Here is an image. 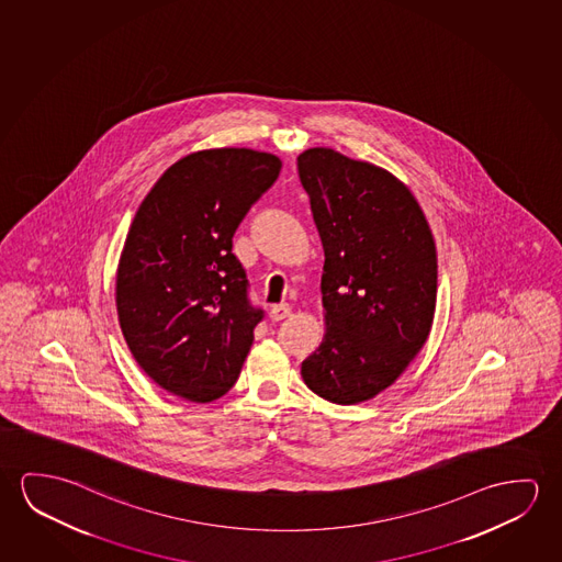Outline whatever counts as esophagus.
I'll list each match as a JSON object with an SVG mask.
<instances>
[{
  "label": "esophagus",
  "mask_w": 562,
  "mask_h": 562,
  "mask_svg": "<svg viewBox=\"0 0 562 562\" xmlns=\"http://www.w3.org/2000/svg\"><path fill=\"white\" fill-rule=\"evenodd\" d=\"M290 315H292V307L288 303H280V305H274L270 310V319L272 321H282L290 317Z\"/></svg>",
  "instance_id": "esophagus-1"
}]
</instances>
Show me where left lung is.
Segmentation results:
<instances>
[{
	"mask_svg": "<svg viewBox=\"0 0 562 562\" xmlns=\"http://www.w3.org/2000/svg\"><path fill=\"white\" fill-rule=\"evenodd\" d=\"M297 171L325 250V333L302 378L325 401L358 405L393 385L432 330V229L415 194L383 167L310 147Z\"/></svg>",
	"mask_w": 562,
	"mask_h": 562,
	"instance_id": "left-lung-1",
	"label": "left lung"
}]
</instances>
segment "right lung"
Listing matches in <instances>:
<instances>
[{
	"instance_id": "add662e5",
	"label": "right lung",
	"mask_w": 562,
	"mask_h": 562,
	"mask_svg": "<svg viewBox=\"0 0 562 562\" xmlns=\"http://www.w3.org/2000/svg\"><path fill=\"white\" fill-rule=\"evenodd\" d=\"M280 169V157L249 147L200 149L157 179L130 224L119 323L139 368L177 397L212 403L239 378L262 312L232 237Z\"/></svg>"
}]
</instances>
